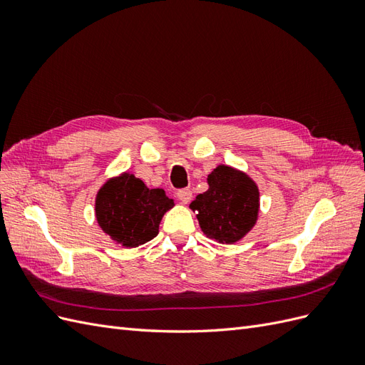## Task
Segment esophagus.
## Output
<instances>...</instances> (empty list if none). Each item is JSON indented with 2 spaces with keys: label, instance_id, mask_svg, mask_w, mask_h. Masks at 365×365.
Here are the masks:
<instances>
[{
  "label": "esophagus",
  "instance_id": "obj_1",
  "mask_svg": "<svg viewBox=\"0 0 365 365\" xmlns=\"http://www.w3.org/2000/svg\"><path fill=\"white\" fill-rule=\"evenodd\" d=\"M176 196H178V200L182 204H189L190 200H192V190L190 189H181V190H178V193H176Z\"/></svg>",
  "mask_w": 365,
  "mask_h": 365
}]
</instances>
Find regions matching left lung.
<instances>
[{
  "instance_id": "1",
  "label": "left lung",
  "mask_w": 365,
  "mask_h": 365,
  "mask_svg": "<svg viewBox=\"0 0 365 365\" xmlns=\"http://www.w3.org/2000/svg\"><path fill=\"white\" fill-rule=\"evenodd\" d=\"M208 190L197 195L190 208L204 235L219 244H235L254 227L259 215V189L250 176L228 165H217L207 178Z\"/></svg>"
}]
</instances>
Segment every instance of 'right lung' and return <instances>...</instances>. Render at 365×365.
Listing matches in <instances>:
<instances>
[{
  "label": "right lung",
  "instance_id": "add662e5",
  "mask_svg": "<svg viewBox=\"0 0 365 365\" xmlns=\"http://www.w3.org/2000/svg\"><path fill=\"white\" fill-rule=\"evenodd\" d=\"M173 200L163 189H148L132 173L108 180L96 196V217L101 228L117 244L134 248L158 235L164 213Z\"/></svg>",
  "mask_w": 365,
  "mask_h": 365
}]
</instances>
